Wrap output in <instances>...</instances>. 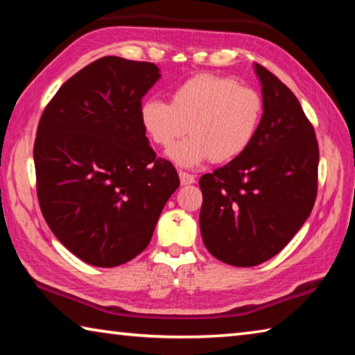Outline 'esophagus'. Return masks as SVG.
I'll return each mask as SVG.
<instances>
[{"label": "esophagus", "mask_w": 355, "mask_h": 355, "mask_svg": "<svg viewBox=\"0 0 355 355\" xmlns=\"http://www.w3.org/2000/svg\"><path fill=\"white\" fill-rule=\"evenodd\" d=\"M178 175H180V182H182V184H192L196 182V177L192 175V173H188V172H182L180 171L178 172Z\"/></svg>", "instance_id": "obj_1"}]
</instances>
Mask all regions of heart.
Listing matches in <instances>:
<instances>
[{
    "instance_id": "b5f03b06",
    "label": "heart",
    "mask_w": 355,
    "mask_h": 355,
    "mask_svg": "<svg viewBox=\"0 0 355 355\" xmlns=\"http://www.w3.org/2000/svg\"><path fill=\"white\" fill-rule=\"evenodd\" d=\"M264 114L257 89L227 76L200 73L171 92V103L148 98L141 106V123L156 146L169 148L187 130L193 135L167 155L182 167L208 159L228 163L254 142Z\"/></svg>"
}]
</instances>
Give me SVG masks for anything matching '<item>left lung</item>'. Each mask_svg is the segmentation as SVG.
Wrapping results in <instances>:
<instances>
[{"mask_svg": "<svg viewBox=\"0 0 355 355\" xmlns=\"http://www.w3.org/2000/svg\"><path fill=\"white\" fill-rule=\"evenodd\" d=\"M264 114L254 142L199 180L200 233L209 254L232 266H257L277 255L311 213L318 191L313 125L299 100L260 64Z\"/></svg>", "mask_w": 355, "mask_h": 355, "instance_id": "8db88e82", "label": "left lung"}]
</instances>
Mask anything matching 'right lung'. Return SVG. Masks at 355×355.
<instances>
[{
	"label": "right lung",
	"instance_id": "add662e5",
	"mask_svg": "<svg viewBox=\"0 0 355 355\" xmlns=\"http://www.w3.org/2000/svg\"><path fill=\"white\" fill-rule=\"evenodd\" d=\"M159 76L152 62L100 58L65 81L40 117L34 166L42 214L92 266L139 255L180 186L141 123V100Z\"/></svg>",
	"mask_w": 355,
	"mask_h": 355
}]
</instances>
